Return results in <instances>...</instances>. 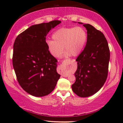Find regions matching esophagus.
<instances>
[{"label":"esophagus","instance_id":"34e87169","mask_svg":"<svg viewBox=\"0 0 123 123\" xmlns=\"http://www.w3.org/2000/svg\"><path fill=\"white\" fill-rule=\"evenodd\" d=\"M64 70H64V69H63V66H61L60 68H59V69H58L59 72H60V73H61L62 76H64V77H65V76H67V75H66V74H63V73H64Z\"/></svg>","mask_w":123,"mask_h":123}]
</instances>
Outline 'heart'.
Wrapping results in <instances>:
<instances>
[{
  "mask_svg": "<svg viewBox=\"0 0 123 123\" xmlns=\"http://www.w3.org/2000/svg\"><path fill=\"white\" fill-rule=\"evenodd\" d=\"M53 40L46 41L48 50L53 57H59L63 50L65 55L76 57L81 53L87 41V33L81 26L62 28L52 35Z\"/></svg>",
  "mask_w": 123,
  "mask_h": 123,
  "instance_id": "b5f03b06",
  "label": "heart"
}]
</instances>
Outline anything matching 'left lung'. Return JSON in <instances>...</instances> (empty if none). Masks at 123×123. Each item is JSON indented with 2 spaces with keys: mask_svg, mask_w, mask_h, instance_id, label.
Returning <instances> with one entry per match:
<instances>
[{
  "mask_svg": "<svg viewBox=\"0 0 123 123\" xmlns=\"http://www.w3.org/2000/svg\"><path fill=\"white\" fill-rule=\"evenodd\" d=\"M83 26L87 31V41L76 60V81L72 88L79 97H88L98 92L105 84L108 77L110 51L108 42L101 31L88 24Z\"/></svg>",
  "mask_w": 123,
  "mask_h": 123,
  "instance_id": "8db88e82",
  "label": "left lung"
}]
</instances>
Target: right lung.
<instances>
[{"instance_id": "right-lung-1", "label": "right lung", "mask_w": 123, "mask_h": 123, "mask_svg": "<svg viewBox=\"0 0 123 123\" xmlns=\"http://www.w3.org/2000/svg\"><path fill=\"white\" fill-rule=\"evenodd\" d=\"M61 22L54 20L32 25L15 39L12 65L19 85L31 95H49L60 79L57 72L58 61L49 53L46 37Z\"/></svg>"}]
</instances>
